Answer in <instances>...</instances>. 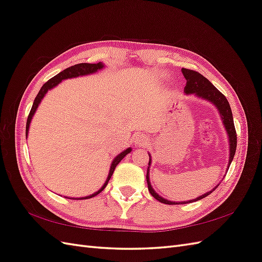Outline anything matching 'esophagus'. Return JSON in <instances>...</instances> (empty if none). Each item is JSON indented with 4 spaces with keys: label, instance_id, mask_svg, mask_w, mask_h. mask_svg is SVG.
Listing matches in <instances>:
<instances>
[{
    "label": "esophagus",
    "instance_id": "esophagus-1",
    "mask_svg": "<svg viewBox=\"0 0 262 262\" xmlns=\"http://www.w3.org/2000/svg\"><path fill=\"white\" fill-rule=\"evenodd\" d=\"M133 143L137 146H144L147 144V138L143 134H134Z\"/></svg>",
    "mask_w": 262,
    "mask_h": 262
}]
</instances>
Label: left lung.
Segmentation results:
<instances>
[{
  "mask_svg": "<svg viewBox=\"0 0 262 262\" xmlns=\"http://www.w3.org/2000/svg\"><path fill=\"white\" fill-rule=\"evenodd\" d=\"M182 75L185 76L186 81H187V85L185 87V92L187 95H193L196 98H200L203 100L209 101L210 104L215 106V108L217 109V112L220 114L222 123H223L226 134H227V139H228V145H229V157H228V164H227V169L229 168V165H231L235 152H236V145H237V137H236V131H235V126H234V119H233V114H232V109L231 106H229L228 101L226 99V97L222 94L220 91H217L208 78H205L203 75H201L200 73L195 72V71L192 70H188V69H181ZM148 153V167H147V171H146V181H147V187H148V191L149 193L152 194L157 201H160L162 203L165 204H186V203H191V202H195L199 201L203 198L208 196L210 193H212L214 190H215L219 184L214 187L210 191L203 193L202 195L195 198V199L192 200H188V201H180V202H175V201H170L165 199L162 195L158 194L154 188L150 185L149 181V168L150 165H152V156H150L149 152Z\"/></svg>",
  "mask_w": 262,
  "mask_h": 262,
  "instance_id": "left-lung-1",
  "label": "left lung"
}]
</instances>
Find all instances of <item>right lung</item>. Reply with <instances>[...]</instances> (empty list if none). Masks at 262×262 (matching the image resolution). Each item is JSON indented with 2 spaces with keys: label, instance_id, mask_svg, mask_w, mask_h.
I'll return each mask as SVG.
<instances>
[{
  "label": "right lung",
  "instance_id": "1",
  "mask_svg": "<svg viewBox=\"0 0 262 262\" xmlns=\"http://www.w3.org/2000/svg\"><path fill=\"white\" fill-rule=\"evenodd\" d=\"M102 69H105V64H104V63H101V62H98V63H80V64H75L73 67H70V68H68L66 70H63L62 72H60L59 74L53 76L52 78H50L48 82L45 83L43 86L40 89V91H39V93H38V95L36 96L35 100H34L33 107H31V110H30L28 119H27V123H26V139L28 137V132H29L31 120H33V117L35 116L36 110L38 109L39 105H40V102L43 99V97L46 96L47 93H48L49 91H51L52 89H54L55 86H58L62 81L68 80V78H75V77H80V76L91 75V74H94V73H97L98 71H101ZM131 152H132V148L128 147L126 149L122 150L120 154H118L114 158V161L112 162V165H110V169H109V173H108L106 181L104 182V185L101 186V188L97 190L96 192H94V193H92L90 195L82 196V198H70V196H64V198H69V199H72V200H85V199H91V198H93L95 195H97L98 193H100L102 190L106 188L109 179L112 178L113 173L115 171V168L117 167V165L122 161V158H124V156H126Z\"/></svg>",
  "mask_w": 262,
  "mask_h": 262
}]
</instances>
